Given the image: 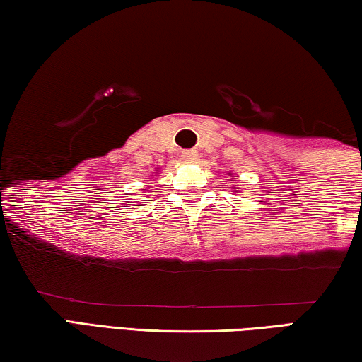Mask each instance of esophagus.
I'll use <instances>...</instances> for the list:
<instances>
[{"mask_svg":"<svg viewBox=\"0 0 362 362\" xmlns=\"http://www.w3.org/2000/svg\"><path fill=\"white\" fill-rule=\"evenodd\" d=\"M182 158H183V161L193 163L198 159V153H196V150H185V151H182Z\"/></svg>","mask_w":362,"mask_h":362,"instance_id":"34e87169","label":"esophagus"}]
</instances>
